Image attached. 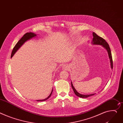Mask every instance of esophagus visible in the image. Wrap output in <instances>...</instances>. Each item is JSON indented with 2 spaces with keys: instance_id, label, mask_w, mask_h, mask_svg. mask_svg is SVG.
<instances>
[{
  "instance_id": "esophagus-1",
  "label": "esophagus",
  "mask_w": 123,
  "mask_h": 123,
  "mask_svg": "<svg viewBox=\"0 0 123 123\" xmlns=\"http://www.w3.org/2000/svg\"><path fill=\"white\" fill-rule=\"evenodd\" d=\"M62 68L64 70H68V68H69V66L67 64H65V65H64L62 67Z\"/></svg>"
}]
</instances>
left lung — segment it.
Returning a JSON list of instances; mask_svg holds the SVG:
<instances>
[{
	"instance_id": "left-lung-1",
	"label": "left lung",
	"mask_w": 123,
	"mask_h": 123,
	"mask_svg": "<svg viewBox=\"0 0 123 123\" xmlns=\"http://www.w3.org/2000/svg\"><path fill=\"white\" fill-rule=\"evenodd\" d=\"M92 35H93V39H92V43L93 44H96V45H102L103 47L107 50V52H108V55H109V58L110 59V63H111V67L112 68H113V60H112V55H111V50H110V48L109 47V46L108 45V44L107 43V42L103 38H102V37L99 36L96 33L93 32L92 33ZM71 87L72 88V89L74 91V92L75 93V94L77 97H79L80 98H86L88 97H89L90 96H92L93 95H94V93L93 94H82L79 93V92H77V91L75 90V89L74 88V87L73 86V85L72 84L71 82Z\"/></svg>"
}]
</instances>
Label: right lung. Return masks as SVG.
Wrapping results in <instances>:
<instances>
[{"instance_id": "obj_1", "label": "right lung", "mask_w": 123, "mask_h": 123, "mask_svg": "<svg viewBox=\"0 0 123 123\" xmlns=\"http://www.w3.org/2000/svg\"><path fill=\"white\" fill-rule=\"evenodd\" d=\"M36 36V34L32 33V32H27V33H26L21 38V39L18 41L17 43L16 44V45L15 46V47H14V48L12 50V54H11V58H12V56L14 55L15 54V53L17 52V51L19 49L20 47L23 45V44L27 40L30 39L31 38H32V37H34V36ZM52 92H53V90L52 91L50 95L48 96V97L44 99H42V100H37V101H45L47 99H48L51 96V94L52 93Z\"/></svg>"}]
</instances>
